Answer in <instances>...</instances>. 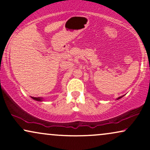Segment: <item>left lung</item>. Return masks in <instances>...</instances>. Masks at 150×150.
<instances>
[{"mask_svg": "<svg viewBox=\"0 0 150 150\" xmlns=\"http://www.w3.org/2000/svg\"><path fill=\"white\" fill-rule=\"evenodd\" d=\"M123 97V96H121V97H118V98H117L116 99H120V98H122V97Z\"/></svg>", "mask_w": 150, "mask_h": 150, "instance_id": "obj_1", "label": "left lung"}]
</instances>
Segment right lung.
I'll use <instances>...</instances> for the list:
<instances>
[{
  "label": "right lung",
  "instance_id": "obj_1",
  "mask_svg": "<svg viewBox=\"0 0 150 150\" xmlns=\"http://www.w3.org/2000/svg\"><path fill=\"white\" fill-rule=\"evenodd\" d=\"M32 99H34V100L38 101H44V99L42 97H32Z\"/></svg>",
  "mask_w": 150,
  "mask_h": 150
}]
</instances>
